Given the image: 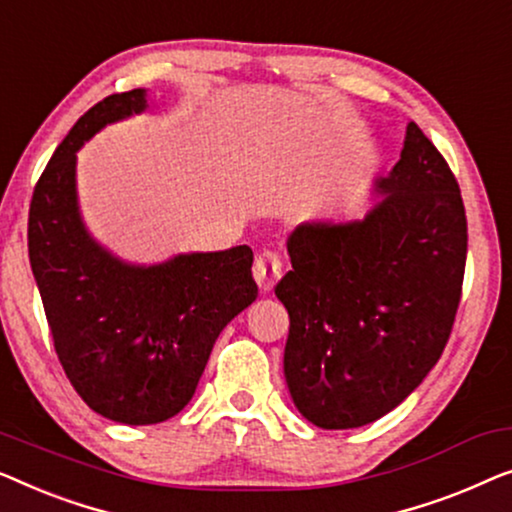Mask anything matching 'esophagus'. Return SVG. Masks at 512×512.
I'll return each mask as SVG.
<instances>
[{
	"label": "esophagus",
	"mask_w": 512,
	"mask_h": 512,
	"mask_svg": "<svg viewBox=\"0 0 512 512\" xmlns=\"http://www.w3.org/2000/svg\"><path fill=\"white\" fill-rule=\"evenodd\" d=\"M253 276L257 280L259 290L271 292L273 285H276L280 276H283V262H280V257L276 253H271V250H262V253L255 257Z\"/></svg>",
	"instance_id": "esophagus-1"
}]
</instances>
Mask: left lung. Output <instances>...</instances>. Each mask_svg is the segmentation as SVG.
I'll return each mask as SVG.
<instances>
[{
    "instance_id": "8db88e82",
    "label": "left lung",
    "mask_w": 512,
    "mask_h": 512,
    "mask_svg": "<svg viewBox=\"0 0 512 512\" xmlns=\"http://www.w3.org/2000/svg\"><path fill=\"white\" fill-rule=\"evenodd\" d=\"M373 194L364 218L294 229L292 271L276 285L290 313L287 390L320 429L364 427L397 408L441 359L462 297V194L415 122Z\"/></svg>"
}]
</instances>
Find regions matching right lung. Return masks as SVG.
<instances>
[{
  "label": "right lung",
  "mask_w": 512,
  "mask_h": 512,
  "mask_svg": "<svg viewBox=\"0 0 512 512\" xmlns=\"http://www.w3.org/2000/svg\"><path fill=\"white\" fill-rule=\"evenodd\" d=\"M148 109V92L106 97L78 118L34 187L27 248L67 378L120 424L169 420L192 399L215 338L257 299L253 250L178 253L132 264L85 225L76 153L111 122Z\"/></svg>",
  "instance_id": "right-lung-1"
}]
</instances>
